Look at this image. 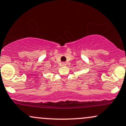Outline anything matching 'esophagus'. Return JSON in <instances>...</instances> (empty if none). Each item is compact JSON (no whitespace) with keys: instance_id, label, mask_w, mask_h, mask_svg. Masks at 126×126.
Here are the masks:
<instances>
[{"instance_id":"34e87169","label":"esophagus","mask_w":126,"mask_h":126,"mask_svg":"<svg viewBox=\"0 0 126 126\" xmlns=\"http://www.w3.org/2000/svg\"><path fill=\"white\" fill-rule=\"evenodd\" d=\"M62 66H65L66 65V63L65 62H62Z\"/></svg>"}]
</instances>
